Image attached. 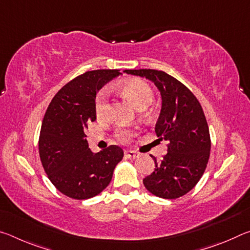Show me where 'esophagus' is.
<instances>
[{"instance_id":"obj_1","label":"esophagus","mask_w":250,"mask_h":250,"mask_svg":"<svg viewBox=\"0 0 250 250\" xmlns=\"http://www.w3.org/2000/svg\"><path fill=\"white\" fill-rule=\"evenodd\" d=\"M125 155L129 159H137L139 156V153H137V152H134V151L128 150V151H125Z\"/></svg>"}]
</instances>
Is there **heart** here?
Returning a JSON list of instances; mask_svg holds the SVG:
<instances>
[{"label": "heart", "instance_id": "b5f03b06", "mask_svg": "<svg viewBox=\"0 0 250 250\" xmlns=\"http://www.w3.org/2000/svg\"><path fill=\"white\" fill-rule=\"evenodd\" d=\"M122 94L128 97L131 103L134 104V107L139 110H143L152 104L153 101V90L146 82L140 79H130L122 83L120 86ZM95 110L97 116L99 118H104L107 116L109 110L108 104V95L107 91H100L96 98ZM119 137L122 140H126L130 137V132L128 131H120Z\"/></svg>", "mask_w": 250, "mask_h": 250}]
</instances>
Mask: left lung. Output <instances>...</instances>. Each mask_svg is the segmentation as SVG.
<instances>
[{"mask_svg": "<svg viewBox=\"0 0 250 250\" xmlns=\"http://www.w3.org/2000/svg\"><path fill=\"white\" fill-rule=\"evenodd\" d=\"M153 83L161 95V111L155 125L160 140L167 142V153L143 179L153 195L173 200L185 195L197 184L209 159L210 138L201 104L192 91L167 73L154 69H128Z\"/></svg>", "mask_w": 250, "mask_h": 250, "instance_id": "obj_1", "label": "left lung"}]
</instances>
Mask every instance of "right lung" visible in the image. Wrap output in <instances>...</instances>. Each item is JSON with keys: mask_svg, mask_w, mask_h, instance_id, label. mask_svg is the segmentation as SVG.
<instances>
[{"mask_svg": "<svg viewBox=\"0 0 250 250\" xmlns=\"http://www.w3.org/2000/svg\"><path fill=\"white\" fill-rule=\"evenodd\" d=\"M121 75L117 69L87 71L66 83L50 101L42 122L40 156L50 182L75 200L98 195L109 185L124 158L118 146L92 152L84 130L97 119L96 95Z\"/></svg>", "mask_w": 250, "mask_h": 250, "instance_id": "add662e5", "label": "right lung"}]
</instances>
